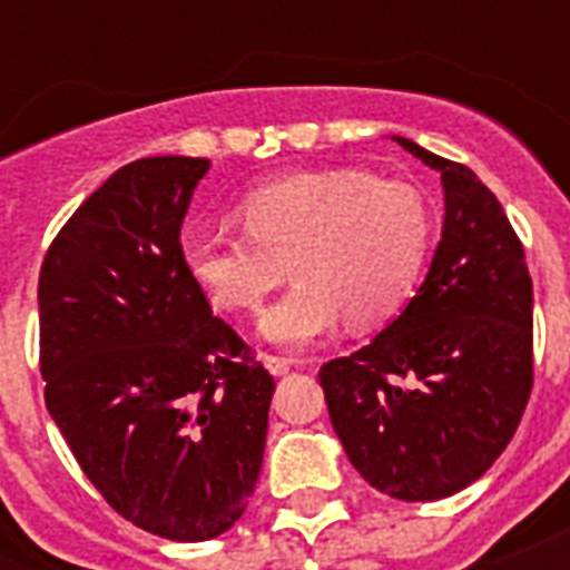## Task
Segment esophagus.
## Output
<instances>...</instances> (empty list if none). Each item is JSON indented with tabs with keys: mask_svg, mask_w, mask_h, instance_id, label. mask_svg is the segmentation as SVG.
<instances>
[{
	"mask_svg": "<svg viewBox=\"0 0 570 570\" xmlns=\"http://www.w3.org/2000/svg\"><path fill=\"white\" fill-rule=\"evenodd\" d=\"M263 364H266V370L272 375H286L295 366V361H289V357H281V355H266L263 357Z\"/></svg>",
	"mask_w": 570,
	"mask_h": 570,
	"instance_id": "34e87169",
	"label": "esophagus"
}]
</instances>
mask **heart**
<instances>
[{
  "mask_svg": "<svg viewBox=\"0 0 570 570\" xmlns=\"http://www.w3.org/2000/svg\"><path fill=\"white\" fill-rule=\"evenodd\" d=\"M245 236L191 227L180 266L222 313H254L284 281L295 284L259 320L281 348H311L348 316L366 328L407 302L432 248V209L399 180L361 168L298 171L254 186L233 204Z\"/></svg>",
  "mask_w": 570,
  "mask_h": 570,
  "instance_id": "obj_1",
  "label": "heart"
}]
</instances>
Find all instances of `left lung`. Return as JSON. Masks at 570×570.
<instances>
[{
  "instance_id": "8db88e82",
  "label": "left lung",
  "mask_w": 570,
  "mask_h": 570,
  "mask_svg": "<svg viewBox=\"0 0 570 570\" xmlns=\"http://www.w3.org/2000/svg\"><path fill=\"white\" fill-rule=\"evenodd\" d=\"M441 171L429 275L379 337L320 370L348 461L381 494L429 503L485 473L532 390V281L503 206L468 165L393 136Z\"/></svg>"
}]
</instances>
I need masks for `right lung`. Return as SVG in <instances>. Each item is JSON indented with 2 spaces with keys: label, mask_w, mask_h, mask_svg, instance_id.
Wrapping results in <instances>:
<instances>
[{
  "label": "right lung",
  "mask_w": 570,
  "mask_h": 570,
  "mask_svg": "<svg viewBox=\"0 0 570 570\" xmlns=\"http://www.w3.org/2000/svg\"><path fill=\"white\" fill-rule=\"evenodd\" d=\"M209 159L124 165L49 245L38 281L47 411L106 503L171 541L239 521L275 379L180 266Z\"/></svg>",
  "instance_id": "1"
}]
</instances>
